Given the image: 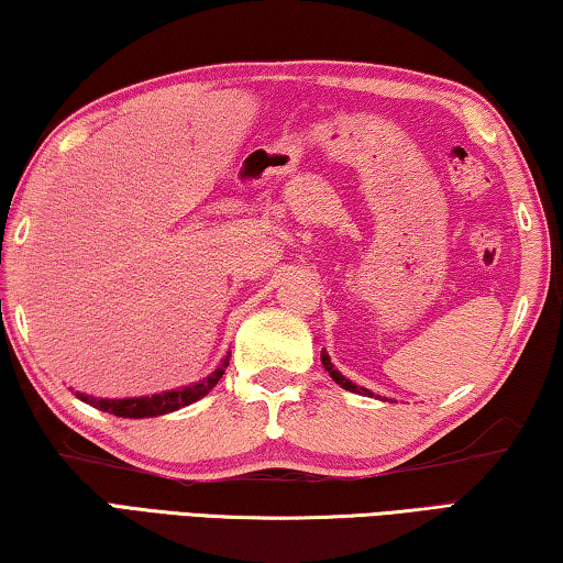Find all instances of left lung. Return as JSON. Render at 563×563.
<instances>
[{"mask_svg": "<svg viewBox=\"0 0 563 563\" xmlns=\"http://www.w3.org/2000/svg\"><path fill=\"white\" fill-rule=\"evenodd\" d=\"M320 360H322V367L328 369V375H330L332 379H335V383H338L342 389H347V393H355V395H365V397H377V399H383V402H387V397H379V395H375V393H369L367 387L355 385V383H352V379H347L345 375H342L340 369H335V365H332V362H330V355H328L325 350H322Z\"/></svg>", "mask_w": 563, "mask_h": 563, "instance_id": "obj_1", "label": "left lung"}]
</instances>
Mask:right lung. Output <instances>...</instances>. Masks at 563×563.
<instances>
[{"label": "right lung", "instance_id": "add662e5", "mask_svg": "<svg viewBox=\"0 0 563 563\" xmlns=\"http://www.w3.org/2000/svg\"><path fill=\"white\" fill-rule=\"evenodd\" d=\"M228 360H231V352L221 360V365H218L211 375L198 379L194 385H186V387H178V389H166V393H158V395H146V397H123V399H107V397H93V395H84V393H71L81 399V402H87L91 407L101 409V412H109V415H117V417H129V419H144V417H161V415H168V412H176L180 407H188L198 402V399L206 397L211 389L218 385V379L223 377L225 367H228Z\"/></svg>", "mask_w": 563, "mask_h": 563}]
</instances>
